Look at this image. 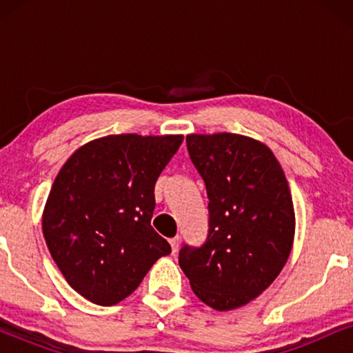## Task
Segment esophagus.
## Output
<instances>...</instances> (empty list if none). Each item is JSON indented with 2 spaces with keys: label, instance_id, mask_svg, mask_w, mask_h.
I'll return each mask as SVG.
<instances>
[{
  "label": "esophagus",
  "instance_id": "obj_1",
  "mask_svg": "<svg viewBox=\"0 0 353 353\" xmlns=\"http://www.w3.org/2000/svg\"><path fill=\"white\" fill-rule=\"evenodd\" d=\"M168 243H170L172 254H175L176 250H178V248H180V236H175V238H172L170 241H168Z\"/></svg>",
  "mask_w": 353,
  "mask_h": 353
}]
</instances>
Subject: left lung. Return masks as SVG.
I'll list each match as a JSON object with an SVG mask.
<instances>
[{
    "instance_id": "1",
    "label": "left lung",
    "mask_w": 353,
    "mask_h": 353,
    "mask_svg": "<svg viewBox=\"0 0 353 353\" xmlns=\"http://www.w3.org/2000/svg\"><path fill=\"white\" fill-rule=\"evenodd\" d=\"M188 151L209 196V236L180 250L192 292L216 312L257 299L291 255L296 212L278 159L238 133H191Z\"/></svg>"
}]
</instances>
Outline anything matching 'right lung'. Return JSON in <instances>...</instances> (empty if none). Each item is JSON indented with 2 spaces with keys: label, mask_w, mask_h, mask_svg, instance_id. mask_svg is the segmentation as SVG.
Masks as SVG:
<instances>
[{
  "label": "right lung",
  "mask_w": 353,
  "mask_h": 353,
  "mask_svg": "<svg viewBox=\"0 0 353 353\" xmlns=\"http://www.w3.org/2000/svg\"><path fill=\"white\" fill-rule=\"evenodd\" d=\"M183 134H108L67 159L41 216L46 245L65 281L98 305L139 286L170 244L151 226L154 186Z\"/></svg>",
  "instance_id": "obj_1"
}]
</instances>
